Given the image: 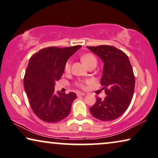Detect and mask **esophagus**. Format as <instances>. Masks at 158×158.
Segmentation results:
<instances>
[{"label": "esophagus", "mask_w": 158, "mask_h": 158, "mask_svg": "<svg viewBox=\"0 0 158 158\" xmlns=\"http://www.w3.org/2000/svg\"><path fill=\"white\" fill-rule=\"evenodd\" d=\"M86 95L85 92H78L77 93V96H85Z\"/></svg>", "instance_id": "obj_1"}]
</instances>
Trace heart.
Listing matches in <instances>:
<instances>
[{"label":"heart","instance_id":"b5f03b06","mask_svg":"<svg viewBox=\"0 0 158 158\" xmlns=\"http://www.w3.org/2000/svg\"><path fill=\"white\" fill-rule=\"evenodd\" d=\"M81 60H82V62L85 64L86 66H87V65H89L90 63H92V62H95L97 63V60L94 56L93 55L90 54V53H87V54H85L84 55V56L81 57ZM70 68H71V64H70V61H67L66 63V64H65V71H69L70 70ZM88 81H77V82H76V85L78 86V87H81V88H85V83H87Z\"/></svg>","mask_w":158,"mask_h":158}]
</instances>
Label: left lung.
Returning <instances> with one entry per match:
<instances>
[{"label":"left lung","mask_w":158,"mask_h":158,"mask_svg":"<svg viewBox=\"0 0 158 158\" xmlns=\"http://www.w3.org/2000/svg\"><path fill=\"white\" fill-rule=\"evenodd\" d=\"M87 48L103 62L100 84L107 95L104 100L97 98L90 113L100 121H113L121 116L131 103L135 86L133 69L128 56L116 48L100 45Z\"/></svg>","instance_id":"8db88e82"}]
</instances>
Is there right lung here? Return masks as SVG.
Here are the masks:
<instances>
[{
    "label": "right lung",
    "instance_id": "add662e5",
    "mask_svg": "<svg viewBox=\"0 0 158 158\" xmlns=\"http://www.w3.org/2000/svg\"><path fill=\"white\" fill-rule=\"evenodd\" d=\"M81 47L46 48L29 59L24 78V89L33 112L42 121L57 123L70 113L77 94L56 93L55 85L61 77L67 60Z\"/></svg>",
    "mask_w": 158,
    "mask_h": 158
}]
</instances>
